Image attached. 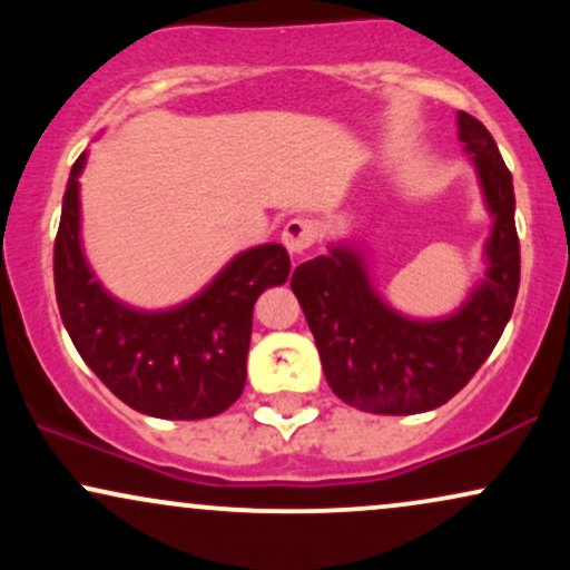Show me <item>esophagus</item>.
<instances>
[{
  "label": "esophagus",
  "mask_w": 570,
  "mask_h": 570,
  "mask_svg": "<svg viewBox=\"0 0 570 570\" xmlns=\"http://www.w3.org/2000/svg\"><path fill=\"white\" fill-rule=\"evenodd\" d=\"M316 235H318L316 222L297 217V219L286 222L284 233H281V240H284V246L289 248V254H303L313 246Z\"/></svg>",
  "instance_id": "34e87169"
}]
</instances>
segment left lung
<instances>
[{"label": "left lung", "instance_id": "1", "mask_svg": "<svg viewBox=\"0 0 570 570\" xmlns=\"http://www.w3.org/2000/svg\"><path fill=\"white\" fill-rule=\"evenodd\" d=\"M458 139L480 179L493 219L485 240V276L448 316L417 318L396 311L375 289L356 240L297 265L292 292L316 340L326 383L351 407L375 415H415L440 407L463 389L514 311L520 240L512 174L480 120L458 112Z\"/></svg>", "mask_w": 570, "mask_h": 570}]
</instances>
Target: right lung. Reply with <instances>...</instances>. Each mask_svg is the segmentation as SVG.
I'll use <instances>...</instances> for the list:
<instances>
[{"label":"right lung","instance_id":"add662e5","mask_svg":"<svg viewBox=\"0 0 570 570\" xmlns=\"http://www.w3.org/2000/svg\"><path fill=\"white\" fill-rule=\"evenodd\" d=\"M71 166L56 235L53 276L61 322L98 381L136 412L200 421L225 412L246 385L252 311L257 297L289 278L281 244L235 254L195 297L141 311L104 289L82 252L80 174Z\"/></svg>","mask_w":570,"mask_h":570}]
</instances>
